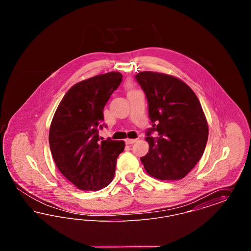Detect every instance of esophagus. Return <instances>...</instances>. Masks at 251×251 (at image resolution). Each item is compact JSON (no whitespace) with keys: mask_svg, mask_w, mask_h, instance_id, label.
I'll return each instance as SVG.
<instances>
[{"mask_svg":"<svg viewBox=\"0 0 251 251\" xmlns=\"http://www.w3.org/2000/svg\"><path fill=\"white\" fill-rule=\"evenodd\" d=\"M136 141H137V139H130V138H127V139L125 140V142H126V144H128V145L135 143Z\"/></svg>","mask_w":251,"mask_h":251,"instance_id":"esophagus-1","label":"esophagus"}]
</instances>
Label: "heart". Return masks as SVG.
I'll list each match as a JSON object with an SVG mask.
<instances>
[{"mask_svg": "<svg viewBox=\"0 0 251 251\" xmlns=\"http://www.w3.org/2000/svg\"><path fill=\"white\" fill-rule=\"evenodd\" d=\"M130 87H131V86H130Z\"/></svg>", "mask_w": 251, "mask_h": 251, "instance_id": "heart-1", "label": "heart"}]
</instances>
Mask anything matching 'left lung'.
Listing matches in <instances>:
<instances>
[{
    "label": "left lung",
    "instance_id": "8db88e82",
    "mask_svg": "<svg viewBox=\"0 0 251 251\" xmlns=\"http://www.w3.org/2000/svg\"><path fill=\"white\" fill-rule=\"evenodd\" d=\"M135 78L147 96L153 123L146 137L149 152L140 160L155 179H182L201 158L208 140L201 104L191 88L175 76L141 72ZM152 130L157 132L154 139L150 136Z\"/></svg>",
    "mask_w": 251,
    "mask_h": 251
}]
</instances>
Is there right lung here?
Here are the masks:
<instances>
[{
	"label": "right lung",
	"mask_w": 251,
	"mask_h": 251,
	"mask_svg": "<svg viewBox=\"0 0 251 251\" xmlns=\"http://www.w3.org/2000/svg\"><path fill=\"white\" fill-rule=\"evenodd\" d=\"M122 81L120 72L96 75L72 85L50 126L51 155L60 172L78 189L98 191L114 179L124 141H100L103 108Z\"/></svg>",
	"instance_id": "1"
}]
</instances>
